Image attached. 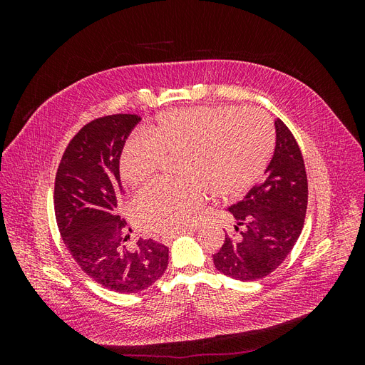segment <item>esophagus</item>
I'll list each match as a JSON object with an SVG mask.
<instances>
[{
  "label": "esophagus",
  "mask_w": 365,
  "mask_h": 365,
  "mask_svg": "<svg viewBox=\"0 0 365 365\" xmlns=\"http://www.w3.org/2000/svg\"><path fill=\"white\" fill-rule=\"evenodd\" d=\"M193 230H184V231H175V233H172V235H168V236H164L163 237V242L164 244H169V242H172L173 239H176V237H180V236H182V235H185V233H192Z\"/></svg>",
  "instance_id": "esophagus-1"
}]
</instances>
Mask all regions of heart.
Segmentation results:
<instances>
[{"instance_id":"heart-1","label":"heart","mask_w":365,"mask_h":365,"mask_svg":"<svg viewBox=\"0 0 365 365\" xmlns=\"http://www.w3.org/2000/svg\"><path fill=\"white\" fill-rule=\"evenodd\" d=\"M274 149L271 120L260 109L192 106L160 114L148 138L128 141L120 176L129 189L157 178L163 157H176V185H153L135 201V217L149 233H173L190 224L207 193L217 201L237 197L267 169Z\"/></svg>"}]
</instances>
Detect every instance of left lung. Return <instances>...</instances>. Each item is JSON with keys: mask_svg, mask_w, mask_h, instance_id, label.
I'll return each mask as SVG.
<instances>
[{"mask_svg": "<svg viewBox=\"0 0 365 365\" xmlns=\"http://www.w3.org/2000/svg\"><path fill=\"white\" fill-rule=\"evenodd\" d=\"M274 125L275 150L262 182L228 208L239 236L225 235L224 245L213 254L216 269L240 282L259 280L277 269L304 224L307 176L302 150L280 118Z\"/></svg>", "mask_w": 365, "mask_h": 365, "instance_id": "obj_1", "label": "left lung"}]
</instances>
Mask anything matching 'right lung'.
Masks as SVG:
<instances>
[{
    "label": "right lung",
    "instance_id": "1",
    "mask_svg": "<svg viewBox=\"0 0 365 365\" xmlns=\"http://www.w3.org/2000/svg\"><path fill=\"white\" fill-rule=\"evenodd\" d=\"M140 120L115 114L85 125L65 149L54 181V215L73 259L94 282L120 294L148 289L169 263V248L152 239L128 247L126 220L117 215L120 155Z\"/></svg>",
    "mask_w": 365,
    "mask_h": 365
}]
</instances>
